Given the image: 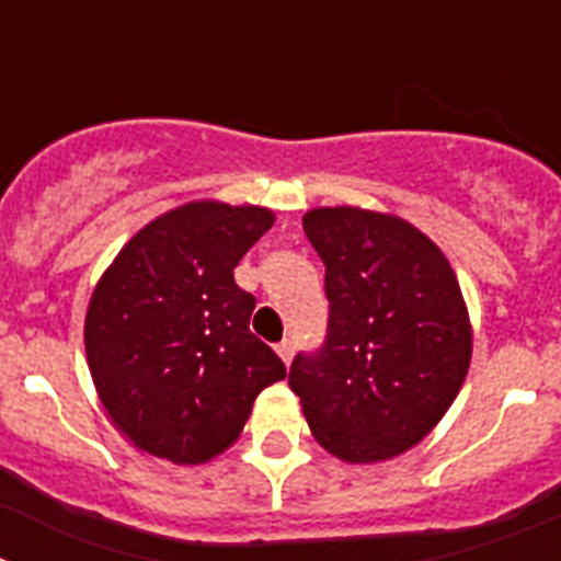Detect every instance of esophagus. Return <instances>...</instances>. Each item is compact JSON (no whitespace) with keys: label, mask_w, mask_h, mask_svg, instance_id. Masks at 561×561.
I'll return each mask as SVG.
<instances>
[{"label":"esophagus","mask_w":561,"mask_h":561,"mask_svg":"<svg viewBox=\"0 0 561 561\" xmlns=\"http://www.w3.org/2000/svg\"><path fill=\"white\" fill-rule=\"evenodd\" d=\"M277 356H280V359L286 362V365H289L291 362V356H295V342L291 340H284V342H277Z\"/></svg>","instance_id":"esophagus-1"}]
</instances>
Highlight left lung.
<instances>
[{
    "mask_svg": "<svg viewBox=\"0 0 561 561\" xmlns=\"http://www.w3.org/2000/svg\"><path fill=\"white\" fill-rule=\"evenodd\" d=\"M304 230L325 264L329 334L289 388L311 435L348 463L408 453L444 419L472 359V325L444 252L410 221L317 207Z\"/></svg>",
    "mask_w": 561,
    "mask_h": 561,
    "instance_id": "left-lung-1",
    "label": "left lung"
}]
</instances>
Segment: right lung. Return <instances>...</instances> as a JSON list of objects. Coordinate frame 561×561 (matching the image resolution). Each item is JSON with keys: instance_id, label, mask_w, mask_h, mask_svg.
<instances>
[{"instance_id": "right-lung-1", "label": "right lung", "mask_w": 561, "mask_h": 561, "mask_svg": "<svg viewBox=\"0 0 561 561\" xmlns=\"http://www.w3.org/2000/svg\"><path fill=\"white\" fill-rule=\"evenodd\" d=\"M272 221L266 207L191 202L142 227L98 280L83 325L89 370L114 427L142 453L207 463L286 376L250 331L255 297L232 277Z\"/></svg>"}]
</instances>
